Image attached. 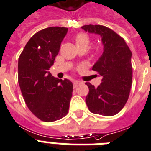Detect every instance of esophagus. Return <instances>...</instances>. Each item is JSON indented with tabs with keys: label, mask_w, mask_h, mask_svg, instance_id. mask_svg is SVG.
<instances>
[{
	"label": "esophagus",
	"mask_w": 151,
	"mask_h": 151,
	"mask_svg": "<svg viewBox=\"0 0 151 151\" xmlns=\"http://www.w3.org/2000/svg\"><path fill=\"white\" fill-rule=\"evenodd\" d=\"M79 85V82H77V81H74L73 82V87L76 89V88L78 87V86Z\"/></svg>",
	"instance_id": "esophagus-1"
}]
</instances>
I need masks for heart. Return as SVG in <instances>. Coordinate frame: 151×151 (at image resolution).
<instances>
[{
	"instance_id": "b5f03b06",
	"label": "heart",
	"mask_w": 151,
	"mask_h": 151,
	"mask_svg": "<svg viewBox=\"0 0 151 151\" xmlns=\"http://www.w3.org/2000/svg\"><path fill=\"white\" fill-rule=\"evenodd\" d=\"M75 41H76L77 47H87L88 45H89V43H90V40H89V37L84 33H79L75 37Z\"/></svg>"
}]
</instances>
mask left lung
<instances>
[{"label": "left lung", "mask_w": 151, "mask_h": 151, "mask_svg": "<svg viewBox=\"0 0 151 151\" xmlns=\"http://www.w3.org/2000/svg\"><path fill=\"white\" fill-rule=\"evenodd\" d=\"M82 29L100 35L103 54L92 69L102 77V83L95 88L86 83L89 93L86 103L90 111L104 116L118 114L126 104L132 86V52L122 37L113 30L101 25H85Z\"/></svg>", "instance_id": "1"}]
</instances>
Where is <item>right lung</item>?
Wrapping results in <instances>:
<instances>
[{
	"instance_id": "1",
	"label": "right lung",
	"mask_w": 151,
	"mask_h": 151,
	"mask_svg": "<svg viewBox=\"0 0 151 151\" xmlns=\"http://www.w3.org/2000/svg\"><path fill=\"white\" fill-rule=\"evenodd\" d=\"M67 32L68 28L58 26L37 32L19 58V84L25 102L35 116L46 122L62 119L69 109L72 83L49 72Z\"/></svg>"
}]
</instances>
